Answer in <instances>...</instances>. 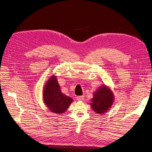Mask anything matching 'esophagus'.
<instances>
[{"label": "esophagus", "instance_id": "1", "mask_svg": "<svg viewBox=\"0 0 152 152\" xmlns=\"http://www.w3.org/2000/svg\"><path fill=\"white\" fill-rule=\"evenodd\" d=\"M84 99V96H77V99L78 101H80V102H82V101H83Z\"/></svg>", "mask_w": 152, "mask_h": 152}]
</instances>
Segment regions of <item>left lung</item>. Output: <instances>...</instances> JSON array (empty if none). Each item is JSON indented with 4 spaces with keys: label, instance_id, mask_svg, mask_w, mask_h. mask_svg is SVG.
Listing matches in <instances>:
<instances>
[{
    "label": "left lung",
    "instance_id": "8db88e82",
    "mask_svg": "<svg viewBox=\"0 0 152 152\" xmlns=\"http://www.w3.org/2000/svg\"><path fill=\"white\" fill-rule=\"evenodd\" d=\"M91 99V107L96 113H103L112 107L113 103V94L109 87L103 86L94 92Z\"/></svg>",
    "mask_w": 152,
    "mask_h": 152
}]
</instances>
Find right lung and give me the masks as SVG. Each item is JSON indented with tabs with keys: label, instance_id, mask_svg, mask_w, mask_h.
Instances as JSON below:
<instances>
[{
	"label": "right lung",
	"instance_id": "obj_1",
	"mask_svg": "<svg viewBox=\"0 0 152 152\" xmlns=\"http://www.w3.org/2000/svg\"><path fill=\"white\" fill-rule=\"evenodd\" d=\"M43 98L50 111L55 113H63L67 110L73 99L63 94L56 77L53 75L45 85Z\"/></svg>",
	"mask_w": 152,
	"mask_h": 152
}]
</instances>
